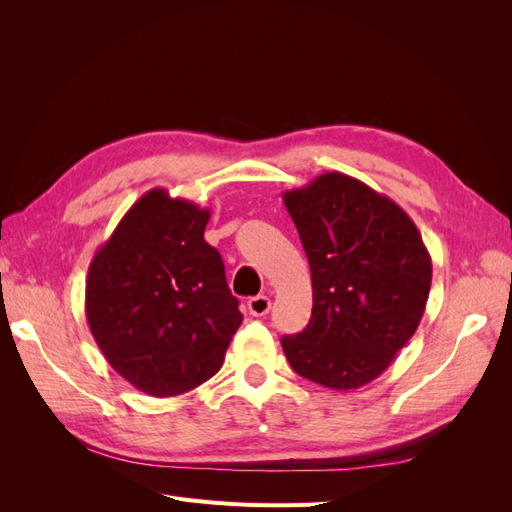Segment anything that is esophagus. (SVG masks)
I'll use <instances>...</instances> for the list:
<instances>
[{
    "label": "esophagus",
    "mask_w": 512,
    "mask_h": 512,
    "mask_svg": "<svg viewBox=\"0 0 512 512\" xmlns=\"http://www.w3.org/2000/svg\"><path fill=\"white\" fill-rule=\"evenodd\" d=\"M247 309H250L252 316H267L271 309V299L265 297V294H258V297H252L247 301Z\"/></svg>",
    "instance_id": "34e87169"
}]
</instances>
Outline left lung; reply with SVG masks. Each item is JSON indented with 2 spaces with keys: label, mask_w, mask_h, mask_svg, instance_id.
<instances>
[{
  "label": "left lung",
  "mask_w": 512,
  "mask_h": 512,
  "mask_svg": "<svg viewBox=\"0 0 512 512\" xmlns=\"http://www.w3.org/2000/svg\"><path fill=\"white\" fill-rule=\"evenodd\" d=\"M312 271V318L282 348L299 376L335 391L369 384L423 318L431 258L391 198L344 173L284 192Z\"/></svg>",
  "instance_id": "8db88e82"
}]
</instances>
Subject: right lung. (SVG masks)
I'll return each instance as SVG.
<instances>
[{"label":"right lung","instance_id":"right-lung-1","mask_svg":"<svg viewBox=\"0 0 512 512\" xmlns=\"http://www.w3.org/2000/svg\"><path fill=\"white\" fill-rule=\"evenodd\" d=\"M209 209L156 188L123 215L94 260L85 314L106 361L153 397L188 393L220 371L243 322Z\"/></svg>","mask_w":512,"mask_h":512}]
</instances>
